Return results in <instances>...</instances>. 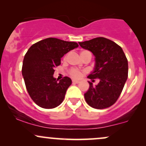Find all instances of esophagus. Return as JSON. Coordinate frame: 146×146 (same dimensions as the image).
Returning a JSON list of instances; mask_svg holds the SVG:
<instances>
[{"instance_id": "1", "label": "esophagus", "mask_w": 146, "mask_h": 146, "mask_svg": "<svg viewBox=\"0 0 146 146\" xmlns=\"http://www.w3.org/2000/svg\"><path fill=\"white\" fill-rule=\"evenodd\" d=\"M72 82H73V83H75V84L80 83V81H79V80H72Z\"/></svg>"}]
</instances>
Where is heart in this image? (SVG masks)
Here are the masks:
<instances>
[{
  "label": "heart",
  "instance_id": "heart-1",
  "mask_svg": "<svg viewBox=\"0 0 146 146\" xmlns=\"http://www.w3.org/2000/svg\"><path fill=\"white\" fill-rule=\"evenodd\" d=\"M64 59L66 60V56H65ZM68 74L71 75L72 78H81L82 75V71L78 69V68H72L69 70V71H68Z\"/></svg>",
  "mask_w": 146,
  "mask_h": 146
}]
</instances>
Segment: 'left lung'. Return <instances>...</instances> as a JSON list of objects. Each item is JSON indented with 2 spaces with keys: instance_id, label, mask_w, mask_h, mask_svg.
<instances>
[{
  "instance_id": "left-lung-1",
  "label": "left lung",
  "mask_w": 146,
  "mask_h": 146,
  "mask_svg": "<svg viewBox=\"0 0 146 146\" xmlns=\"http://www.w3.org/2000/svg\"><path fill=\"white\" fill-rule=\"evenodd\" d=\"M79 44L95 56V70L88 78L93 82L100 80L95 86L88 82L90 86L84 94L85 100L96 109L108 108L118 100L128 78V60L124 52L115 42L103 37Z\"/></svg>"
}]
</instances>
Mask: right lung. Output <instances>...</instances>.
<instances>
[{"instance_id": "add662e5", "label": "right lung", "mask_w": 146, "mask_h": 146, "mask_svg": "<svg viewBox=\"0 0 146 146\" xmlns=\"http://www.w3.org/2000/svg\"><path fill=\"white\" fill-rule=\"evenodd\" d=\"M78 46L75 42L48 38L28 49L23 60L22 74L29 96L38 106L51 109L63 102L72 82L64 77L58 82L53 76L54 69L61 64L64 55Z\"/></svg>"}]
</instances>
